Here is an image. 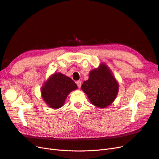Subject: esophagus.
I'll use <instances>...</instances> for the list:
<instances>
[{"mask_svg":"<svg viewBox=\"0 0 159 159\" xmlns=\"http://www.w3.org/2000/svg\"><path fill=\"white\" fill-rule=\"evenodd\" d=\"M76 83L77 86H78V87H79V88H80V87H81V82H80V80L76 81Z\"/></svg>","mask_w":159,"mask_h":159,"instance_id":"esophagus-1","label":"esophagus"}]
</instances>
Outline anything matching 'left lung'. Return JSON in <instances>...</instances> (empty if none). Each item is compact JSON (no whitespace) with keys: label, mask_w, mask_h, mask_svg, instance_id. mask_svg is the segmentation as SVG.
<instances>
[{"label":"left lung","mask_w":159,"mask_h":159,"mask_svg":"<svg viewBox=\"0 0 159 159\" xmlns=\"http://www.w3.org/2000/svg\"><path fill=\"white\" fill-rule=\"evenodd\" d=\"M81 89L87 94L93 105L105 108L115 101L119 92V83L105 64L101 63L98 68L92 70L87 80Z\"/></svg>","instance_id":"left-lung-1"}]
</instances>
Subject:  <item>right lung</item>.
I'll return each mask as SVG.
<instances>
[{
  "label": "right lung",
  "instance_id": "1",
  "mask_svg": "<svg viewBox=\"0 0 159 159\" xmlns=\"http://www.w3.org/2000/svg\"><path fill=\"white\" fill-rule=\"evenodd\" d=\"M77 89V85L69 77L60 72L49 77L41 88V95L45 103L57 109L64 105L69 94Z\"/></svg>",
  "mask_w": 159,
  "mask_h": 159
}]
</instances>
